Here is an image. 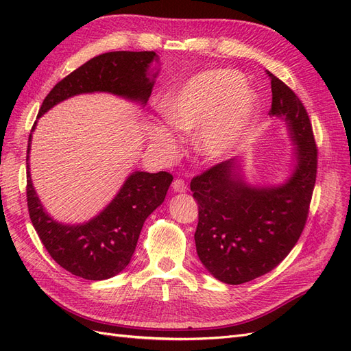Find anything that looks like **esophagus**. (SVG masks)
<instances>
[{
  "label": "esophagus",
  "instance_id": "esophagus-1",
  "mask_svg": "<svg viewBox=\"0 0 351 351\" xmlns=\"http://www.w3.org/2000/svg\"><path fill=\"white\" fill-rule=\"evenodd\" d=\"M173 190H174V192H177V193H184L186 190H187V186H186V183L183 182V180L177 178V180H174V182H173Z\"/></svg>",
  "mask_w": 351,
  "mask_h": 351
}]
</instances>
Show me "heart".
Segmentation results:
<instances>
[{"instance_id":"1","label":"heart","mask_w":351,"mask_h":351,"mask_svg":"<svg viewBox=\"0 0 351 351\" xmlns=\"http://www.w3.org/2000/svg\"><path fill=\"white\" fill-rule=\"evenodd\" d=\"M258 110L256 93L246 86L239 71L230 69L199 73L162 101L165 119L177 130H199L196 151L209 161L231 154L252 129ZM169 125L155 121L151 137L158 147L171 152L177 147V136Z\"/></svg>"}]
</instances>
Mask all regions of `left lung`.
Segmentation results:
<instances>
[{"label": "left lung", "mask_w": 351, "mask_h": 351, "mask_svg": "<svg viewBox=\"0 0 351 351\" xmlns=\"http://www.w3.org/2000/svg\"><path fill=\"white\" fill-rule=\"evenodd\" d=\"M271 79V117L285 121L294 143V165L281 184L253 186L243 158H231L193 177L199 205L196 252L204 267L226 284L268 274L291 252L304 228L316 182L317 151L302 101L284 82Z\"/></svg>", "instance_id": "1"}]
</instances>
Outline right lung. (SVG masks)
Masks as SVG:
<instances>
[{
	"instance_id": "obj_1",
	"label": "right lung",
	"mask_w": 351,
	"mask_h": 351,
	"mask_svg": "<svg viewBox=\"0 0 351 351\" xmlns=\"http://www.w3.org/2000/svg\"><path fill=\"white\" fill-rule=\"evenodd\" d=\"M159 64L154 51H114L93 57L58 82L42 102L38 119L57 104L82 93L107 92L141 104L151 97ZM32 127V133L35 130ZM27 143V208L30 221L51 258L76 277L101 281L120 274L134 253L143 222L162 204L173 176L159 173H132L119 193L104 210L83 224H62L52 218L35 192L30 178Z\"/></svg>"
}]
</instances>
